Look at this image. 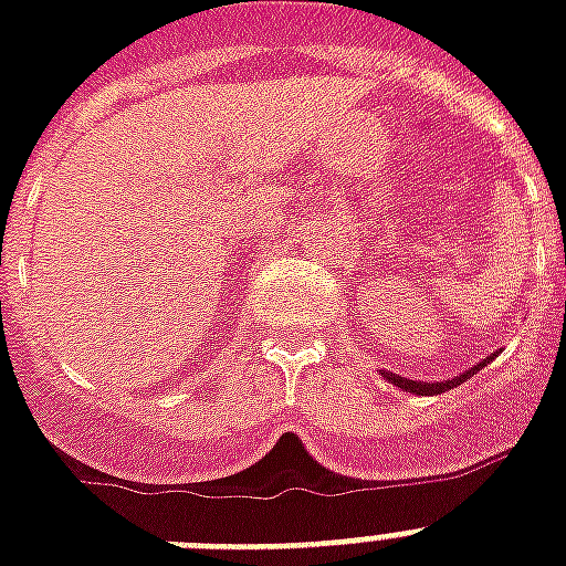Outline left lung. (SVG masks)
<instances>
[{"mask_svg": "<svg viewBox=\"0 0 566 566\" xmlns=\"http://www.w3.org/2000/svg\"><path fill=\"white\" fill-rule=\"evenodd\" d=\"M500 352H494V355H489L485 360H480L476 366H471V369L465 371H459V375H453V378L448 380H410V378H401V375H395V371H387V369H380V378L389 380L392 387L403 389V392H412V395H442L448 392V389L459 387V384H465V380H471L476 375V371L482 369V366H489L494 357H497Z\"/></svg>", "mask_w": 566, "mask_h": 566, "instance_id": "8db88e82", "label": "left lung"}]
</instances>
